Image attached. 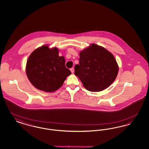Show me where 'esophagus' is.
<instances>
[{
  "label": "esophagus",
  "instance_id": "34e87169",
  "mask_svg": "<svg viewBox=\"0 0 149 149\" xmlns=\"http://www.w3.org/2000/svg\"><path fill=\"white\" fill-rule=\"evenodd\" d=\"M70 71H71V73L73 74L74 72V68H71V69H70Z\"/></svg>",
  "mask_w": 149,
  "mask_h": 149
}]
</instances>
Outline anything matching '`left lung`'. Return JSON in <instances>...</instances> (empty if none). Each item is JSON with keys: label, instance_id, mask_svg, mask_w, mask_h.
I'll use <instances>...</instances> for the list:
<instances>
[{"label": "left lung", "instance_id": "8db88e82", "mask_svg": "<svg viewBox=\"0 0 149 149\" xmlns=\"http://www.w3.org/2000/svg\"><path fill=\"white\" fill-rule=\"evenodd\" d=\"M79 54V64L75 66V75L88 91H102L112 84L119 68L109 51L92 43Z\"/></svg>", "mask_w": 149, "mask_h": 149}]
</instances>
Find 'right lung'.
Here are the masks:
<instances>
[{
    "label": "right lung",
    "instance_id": "add662e5",
    "mask_svg": "<svg viewBox=\"0 0 149 149\" xmlns=\"http://www.w3.org/2000/svg\"><path fill=\"white\" fill-rule=\"evenodd\" d=\"M26 72L31 84L46 92L58 89L71 74L65 67L64 56H58L56 47L43 45L34 50L27 61Z\"/></svg>",
    "mask_w": 149,
    "mask_h": 149
}]
</instances>
